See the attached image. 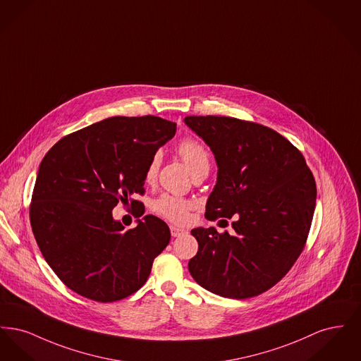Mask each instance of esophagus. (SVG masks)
<instances>
[{
    "mask_svg": "<svg viewBox=\"0 0 361 361\" xmlns=\"http://www.w3.org/2000/svg\"><path fill=\"white\" fill-rule=\"evenodd\" d=\"M188 231L185 228H181V227H176V226H171V234L172 237H181L184 234H187Z\"/></svg>",
    "mask_w": 361,
    "mask_h": 361,
    "instance_id": "esophagus-1",
    "label": "esophagus"
}]
</instances>
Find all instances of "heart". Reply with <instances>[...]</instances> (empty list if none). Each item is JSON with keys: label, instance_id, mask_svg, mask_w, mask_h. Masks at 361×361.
<instances>
[{"label": "heart", "instance_id": "b5f03b06", "mask_svg": "<svg viewBox=\"0 0 361 361\" xmlns=\"http://www.w3.org/2000/svg\"><path fill=\"white\" fill-rule=\"evenodd\" d=\"M177 153L181 157L183 162L188 168L190 174L196 172L197 169H200L202 166L209 165L208 153H207L204 146L202 143H199L197 140H193V139L183 140L177 147ZM159 162H161V155L158 153L153 155L152 159L149 161L146 171H145V181L146 183L154 181L158 168H159ZM152 208L157 215H159L171 222L184 224L188 219L192 203L185 199L164 193L155 199Z\"/></svg>", "mask_w": 361, "mask_h": 361}]
</instances>
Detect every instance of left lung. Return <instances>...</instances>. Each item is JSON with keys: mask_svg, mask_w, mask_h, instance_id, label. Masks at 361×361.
Masks as SVG:
<instances>
[{"mask_svg": "<svg viewBox=\"0 0 361 361\" xmlns=\"http://www.w3.org/2000/svg\"><path fill=\"white\" fill-rule=\"evenodd\" d=\"M218 166L206 216L234 218V234L197 227L189 274L207 291L230 299L259 295L291 269L312 221L317 187L302 153L265 126L226 116H187Z\"/></svg>", "mask_w": 361, "mask_h": 361, "instance_id": "1", "label": "left lung"}]
</instances>
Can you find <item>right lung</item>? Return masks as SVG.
<instances>
[{
  "instance_id": "right-lung-1",
  "label": "right lung",
  "mask_w": 361,
  "mask_h": 361,
  "mask_svg": "<svg viewBox=\"0 0 361 361\" xmlns=\"http://www.w3.org/2000/svg\"><path fill=\"white\" fill-rule=\"evenodd\" d=\"M174 134L176 123L158 116H114L62 137L44 155L31 226L43 257L70 290L106 303L146 283L171 240L169 227L146 215L124 231L112 209L143 193L149 161Z\"/></svg>"
}]
</instances>
